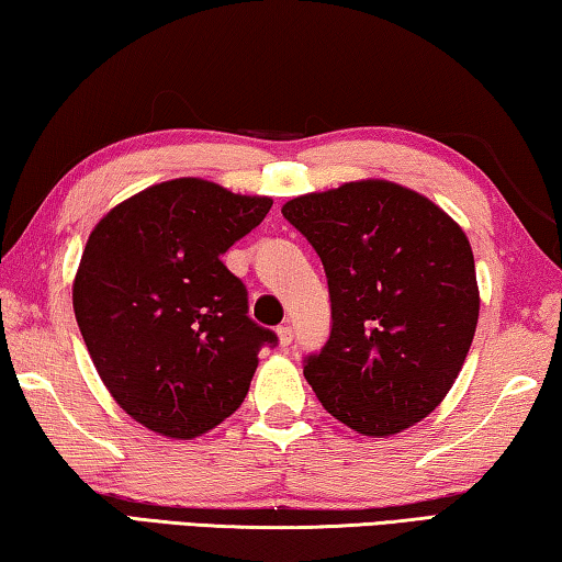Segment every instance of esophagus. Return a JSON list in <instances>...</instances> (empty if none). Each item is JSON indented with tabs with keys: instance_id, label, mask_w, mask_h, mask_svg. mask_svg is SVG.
I'll return each mask as SVG.
<instances>
[{
	"instance_id": "1",
	"label": "esophagus",
	"mask_w": 562,
	"mask_h": 562,
	"mask_svg": "<svg viewBox=\"0 0 562 562\" xmlns=\"http://www.w3.org/2000/svg\"><path fill=\"white\" fill-rule=\"evenodd\" d=\"M276 336H279V344H281V346H291V341H293V328H291L289 324H283V326H279V330H276Z\"/></svg>"
}]
</instances>
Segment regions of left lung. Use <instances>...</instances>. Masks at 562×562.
Instances as JSON below:
<instances>
[{
    "label": "left lung",
    "mask_w": 562,
    "mask_h": 562,
    "mask_svg": "<svg viewBox=\"0 0 562 562\" xmlns=\"http://www.w3.org/2000/svg\"><path fill=\"white\" fill-rule=\"evenodd\" d=\"M281 214L328 279L334 326L303 366L321 406L368 438L416 426L453 389L475 336L481 293L465 232L385 179L296 196Z\"/></svg>",
    "instance_id": "1"
}]
</instances>
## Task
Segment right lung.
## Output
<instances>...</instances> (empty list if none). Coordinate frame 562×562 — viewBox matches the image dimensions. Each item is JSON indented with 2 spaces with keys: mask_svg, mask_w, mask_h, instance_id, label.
<instances>
[{
  "mask_svg": "<svg viewBox=\"0 0 562 562\" xmlns=\"http://www.w3.org/2000/svg\"><path fill=\"white\" fill-rule=\"evenodd\" d=\"M273 199L214 181L154 183L101 216L71 286L99 379L154 434L191 440L241 406L276 334L246 316V289L221 261Z\"/></svg>",
  "mask_w": 562,
  "mask_h": 562,
  "instance_id": "right-lung-1",
  "label": "right lung"
}]
</instances>
